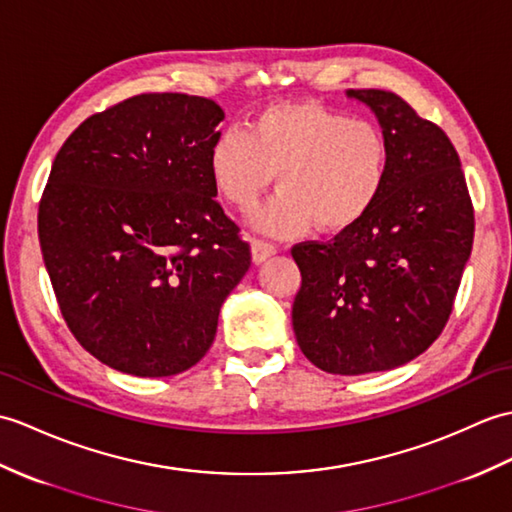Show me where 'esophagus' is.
Instances as JSON below:
<instances>
[{"instance_id":"esophagus-1","label":"esophagus","mask_w":512,"mask_h":512,"mask_svg":"<svg viewBox=\"0 0 512 512\" xmlns=\"http://www.w3.org/2000/svg\"><path fill=\"white\" fill-rule=\"evenodd\" d=\"M277 253V246L264 242V240H253L251 244V255H253V264H261V261H266L268 257H272Z\"/></svg>"}]
</instances>
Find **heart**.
<instances>
[{
  "instance_id": "b5f03b06",
  "label": "heart",
  "mask_w": 512,
  "mask_h": 512,
  "mask_svg": "<svg viewBox=\"0 0 512 512\" xmlns=\"http://www.w3.org/2000/svg\"><path fill=\"white\" fill-rule=\"evenodd\" d=\"M388 141L375 122L299 102L261 111L209 148L211 181L237 211L257 205L277 174L279 192L253 216L261 233L292 237L316 224L336 233L371 209L388 178Z\"/></svg>"
}]
</instances>
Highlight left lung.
<instances>
[{
    "label": "left lung",
    "instance_id": "obj_1",
    "mask_svg": "<svg viewBox=\"0 0 512 512\" xmlns=\"http://www.w3.org/2000/svg\"><path fill=\"white\" fill-rule=\"evenodd\" d=\"M388 141L375 205L331 242L292 248L301 290L292 327L320 371H390L441 336L473 246V207L456 148L399 95L349 89Z\"/></svg>",
    "mask_w": 512,
    "mask_h": 512
}]
</instances>
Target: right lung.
I'll return each instance as SVG.
<instances>
[{"instance_id":"add662e5","label":"right lung","mask_w":512,"mask_h":512,"mask_svg":"<svg viewBox=\"0 0 512 512\" xmlns=\"http://www.w3.org/2000/svg\"><path fill=\"white\" fill-rule=\"evenodd\" d=\"M198 95L141 93L67 137L39 205L41 253L71 334L102 364L170 377L205 358L251 248L218 205Z\"/></svg>"}]
</instances>
